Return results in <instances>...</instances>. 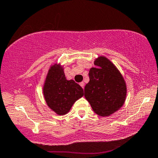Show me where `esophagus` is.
<instances>
[{"label": "esophagus", "mask_w": 158, "mask_h": 158, "mask_svg": "<svg viewBox=\"0 0 158 158\" xmlns=\"http://www.w3.org/2000/svg\"><path fill=\"white\" fill-rule=\"evenodd\" d=\"M81 85V87L82 88V89H84V87H85V83L83 82H80V84H79Z\"/></svg>", "instance_id": "1"}]
</instances>
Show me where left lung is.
I'll return each instance as SVG.
<instances>
[{
	"label": "left lung",
	"instance_id": "obj_1",
	"mask_svg": "<svg viewBox=\"0 0 158 158\" xmlns=\"http://www.w3.org/2000/svg\"><path fill=\"white\" fill-rule=\"evenodd\" d=\"M95 67L89 70V83L85 87V98L94 112L100 117H109L124 104L127 83L117 66L106 57L94 61Z\"/></svg>",
	"mask_w": 158,
	"mask_h": 158
}]
</instances>
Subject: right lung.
<instances>
[{"instance_id": "1", "label": "right lung", "mask_w": 158, "mask_h": 158, "mask_svg": "<svg viewBox=\"0 0 158 158\" xmlns=\"http://www.w3.org/2000/svg\"><path fill=\"white\" fill-rule=\"evenodd\" d=\"M43 95L47 105L57 115H65L78 99L84 95L83 89L74 80L66 79L64 66H50L43 85Z\"/></svg>"}]
</instances>
